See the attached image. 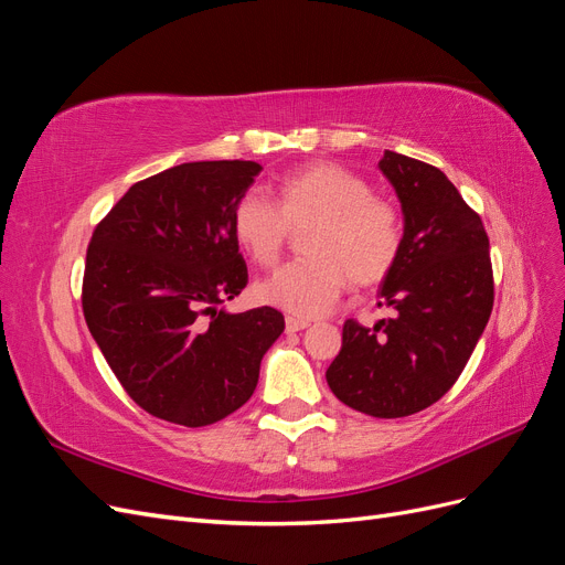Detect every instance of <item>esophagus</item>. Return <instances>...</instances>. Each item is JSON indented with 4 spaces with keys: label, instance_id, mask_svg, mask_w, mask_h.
Segmentation results:
<instances>
[{
    "label": "esophagus",
    "instance_id": "esophagus-1",
    "mask_svg": "<svg viewBox=\"0 0 565 565\" xmlns=\"http://www.w3.org/2000/svg\"><path fill=\"white\" fill-rule=\"evenodd\" d=\"M309 320H303V318H292V316H287L285 318V330L287 332H301V330H306L309 328Z\"/></svg>",
    "mask_w": 565,
    "mask_h": 565
}]
</instances>
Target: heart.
Returning <instances> with one entry per match:
<instances>
[{
    "label": "heart",
    "instance_id": "b5f03b06",
    "mask_svg": "<svg viewBox=\"0 0 565 565\" xmlns=\"http://www.w3.org/2000/svg\"><path fill=\"white\" fill-rule=\"evenodd\" d=\"M231 228L249 262L268 268L280 259L292 233L303 237L309 259L295 262L256 285V299L299 318L328 313L351 282L382 285L396 268L405 226L401 212L367 179L334 162H313L278 183V207L262 193L237 198Z\"/></svg>",
    "mask_w": 565,
    "mask_h": 565
}]
</instances>
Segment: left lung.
I'll list each match as a JSON object with an SVG mask.
<instances>
[{"mask_svg":"<svg viewBox=\"0 0 565 565\" xmlns=\"http://www.w3.org/2000/svg\"><path fill=\"white\" fill-rule=\"evenodd\" d=\"M380 169L405 216L403 254L380 289L398 316L374 328L347 320L324 377L344 405L396 419L452 388L492 313L494 282L483 221L438 167L386 150Z\"/></svg>","mask_w":565,"mask_h":565,"instance_id":"obj_1","label":"left lung"}]
</instances>
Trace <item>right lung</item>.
I'll use <instances>...</instances> for the list:
<instances>
[{
	"instance_id": "obj_1",
	"label": "right lung",
	"mask_w": 565,
	"mask_h": 565,
	"mask_svg": "<svg viewBox=\"0 0 565 565\" xmlns=\"http://www.w3.org/2000/svg\"><path fill=\"white\" fill-rule=\"evenodd\" d=\"M247 160L185 162L134 183L87 247L82 311L129 398L148 415L207 426L243 407L285 330L262 306H218L247 285L231 228L235 202L259 177Z\"/></svg>"
}]
</instances>
